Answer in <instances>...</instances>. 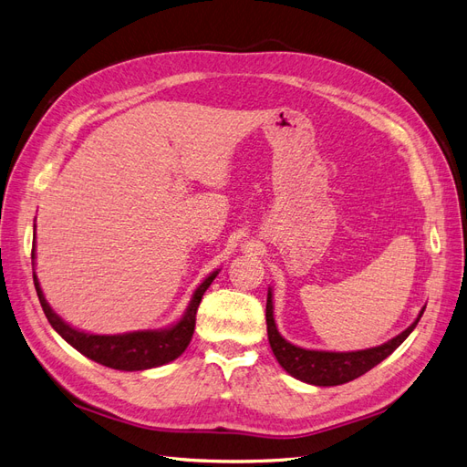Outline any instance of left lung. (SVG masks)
Returning <instances> with one entry per match:
<instances>
[{"mask_svg": "<svg viewBox=\"0 0 467 467\" xmlns=\"http://www.w3.org/2000/svg\"><path fill=\"white\" fill-rule=\"evenodd\" d=\"M275 304H273V290L268 288L266 294V333L268 343H271L273 355L276 357L278 364L296 379L306 381L312 386H341L350 379H357L358 376L372 370L376 364L388 358L391 352L398 348L405 338L411 335L417 327V323L425 312L420 309L417 319L409 325V327L400 333L398 337L389 338L388 343L364 348V350H350V352H333V350H312L302 348L288 343L276 329L275 323Z\"/></svg>", "mask_w": 467, "mask_h": 467, "instance_id": "8db88e82", "label": "left lung"}]
</instances>
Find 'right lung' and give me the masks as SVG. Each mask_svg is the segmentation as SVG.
<instances>
[{"instance_id": "obj_1", "label": "right lung", "mask_w": 467, "mask_h": 467, "mask_svg": "<svg viewBox=\"0 0 467 467\" xmlns=\"http://www.w3.org/2000/svg\"><path fill=\"white\" fill-rule=\"evenodd\" d=\"M31 257L35 261V247H33ZM218 273L220 271H214L201 282L199 288H196L192 294L185 314H182V317L177 323H173L171 327L130 331V333H119V335H93L67 325L47 302L45 294H42V288L38 285V278L35 275V268H33V280H35V288L42 306V312H45L48 323L52 325V329L58 333L66 343H69L76 350H79L83 357L103 364L107 368L138 372V370L155 368V366H163L167 362L179 358L182 352H185L194 333L196 309H199L204 292L212 285V280L218 276Z\"/></svg>"}]
</instances>
